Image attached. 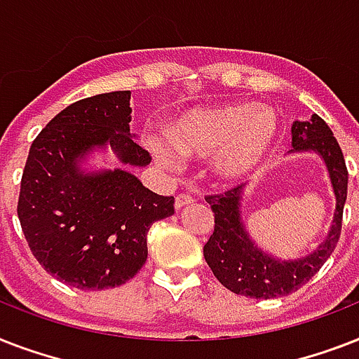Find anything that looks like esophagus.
Instances as JSON below:
<instances>
[{"instance_id": "obj_1", "label": "esophagus", "mask_w": 359, "mask_h": 359, "mask_svg": "<svg viewBox=\"0 0 359 359\" xmlns=\"http://www.w3.org/2000/svg\"><path fill=\"white\" fill-rule=\"evenodd\" d=\"M191 203H194V197L188 196V194H179V196L175 197V208H177V210L188 207Z\"/></svg>"}]
</instances>
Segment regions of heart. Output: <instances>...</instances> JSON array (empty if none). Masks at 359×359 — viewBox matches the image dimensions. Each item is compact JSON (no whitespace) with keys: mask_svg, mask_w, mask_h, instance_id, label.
I'll use <instances>...</instances> for the list:
<instances>
[{"mask_svg":"<svg viewBox=\"0 0 359 359\" xmlns=\"http://www.w3.org/2000/svg\"><path fill=\"white\" fill-rule=\"evenodd\" d=\"M169 145L179 154L210 157L224 180H242L266 163L279 140V115L248 100L196 106L175 115L165 126ZM158 160L173 165L177 158L163 143H152Z\"/></svg>","mask_w":359,"mask_h":359,"instance_id":"heart-1","label":"heart"}]
</instances>
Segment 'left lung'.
Segmentation results:
<instances>
[{"mask_svg":"<svg viewBox=\"0 0 359 359\" xmlns=\"http://www.w3.org/2000/svg\"><path fill=\"white\" fill-rule=\"evenodd\" d=\"M290 134V154L315 152L323 158L335 196L334 219L317 250L285 261L259 248L245 229L242 219L244 184L219 196L205 197L214 212V233L203 248L205 261L219 283L235 294L270 300L294 292L320 270L339 242L348 186V171L339 143L317 114L307 121H294Z\"/></svg>","mask_w":359,"mask_h":359,"instance_id":"left-lung-1","label":"left lung"}]
</instances>
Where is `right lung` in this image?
<instances>
[{
	"label": "right lung",
	"instance_id": "1",
	"mask_svg": "<svg viewBox=\"0 0 359 359\" xmlns=\"http://www.w3.org/2000/svg\"><path fill=\"white\" fill-rule=\"evenodd\" d=\"M130 91L83 98L36 135L20 184L18 218L33 255L48 273L81 290L126 283L147 261V233L175 212L173 197L141 184L130 168L151 163L130 132ZM110 150L124 170L81 168Z\"/></svg>",
	"mask_w": 359,
	"mask_h": 359
}]
</instances>
